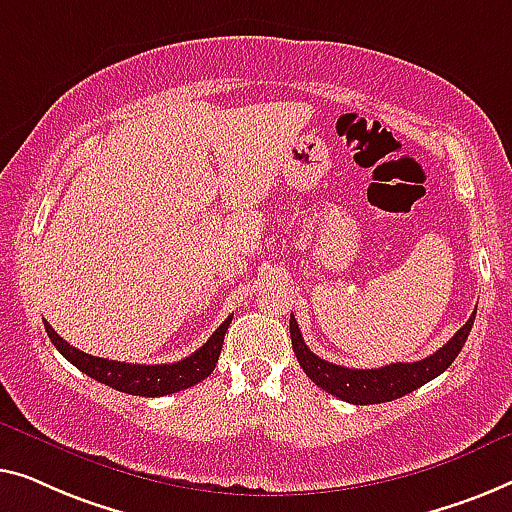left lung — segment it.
Returning a JSON list of instances; mask_svg holds the SVG:
<instances>
[{
	"mask_svg": "<svg viewBox=\"0 0 512 512\" xmlns=\"http://www.w3.org/2000/svg\"><path fill=\"white\" fill-rule=\"evenodd\" d=\"M475 311L466 325L436 350L434 355L420 362H397L380 366V369H348V366H338L320 359L301 338V331L294 315H290V336H292V350L297 355V362L308 378L322 390L334 394V397L355 403V406H369V403H385L410 394L417 387H422L429 380L448 369L455 362V357L462 352L469 331L473 327Z\"/></svg>",
	"mask_w": 512,
	"mask_h": 512,
	"instance_id": "1",
	"label": "left lung"
}]
</instances>
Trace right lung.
<instances>
[{
	"instance_id": "1",
	"label": "right lung",
	"mask_w": 512,
	"mask_h": 512,
	"mask_svg": "<svg viewBox=\"0 0 512 512\" xmlns=\"http://www.w3.org/2000/svg\"><path fill=\"white\" fill-rule=\"evenodd\" d=\"M232 322V315L222 322V325L213 331V336L201 345L199 350H194L190 357L181 359L174 364H127V362H115V359H102L85 355L83 350L69 345L57 331L43 322L50 341L78 371H83L85 376L95 378L97 383H104L113 387V390L134 394V397H164V394H174L187 390V387L201 383L208 378L218 364L222 341H225L227 327Z\"/></svg>"
}]
</instances>
